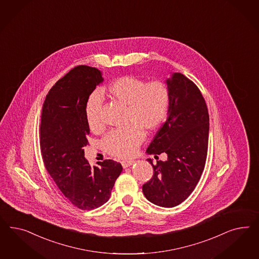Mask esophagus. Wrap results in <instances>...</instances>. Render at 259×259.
<instances>
[{"mask_svg":"<svg viewBox=\"0 0 259 259\" xmlns=\"http://www.w3.org/2000/svg\"><path fill=\"white\" fill-rule=\"evenodd\" d=\"M134 162H135L134 160H122L120 163H121L123 168H127V167L133 164Z\"/></svg>","mask_w":259,"mask_h":259,"instance_id":"esophagus-1","label":"esophagus"}]
</instances>
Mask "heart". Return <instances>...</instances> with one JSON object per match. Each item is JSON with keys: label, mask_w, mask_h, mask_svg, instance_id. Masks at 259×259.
Here are the masks:
<instances>
[{"label": "heart", "mask_w": 259, "mask_h": 259, "mask_svg": "<svg viewBox=\"0 0 259 259\" xmlns=\"http://www.w3.org/2000/svg\"><path fill=\"white\" fill-rule=\"evenodd\" d=\"M104 91L113 100L127 106V122L131 123L107 134L102 140V147L113 157H131L144 141L143 128L152 131L164 121L170 108V88L163 80L146 82L135 76H122L111 81ZM102 103V95L98 91L90 95L85 103L87 125L94 133L104 127Z\"/></svg>", "instance_id": "1"}]
</instances>
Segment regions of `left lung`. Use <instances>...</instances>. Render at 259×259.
Segmentation results:
<instances>
[{"label":"left lung","mask_w":259,"mask_h":259,"mask_svg":"<svg viewBox=\"0 0 259 259\" xmlns=\"http://www.w3.org/2000/svg\"><path fill=\"white\" fill-rule=\"evenodd\" d=\"M171 102L167 119L150 143L147 153H165L167 160L153 164L154 174L142 191L150 202L171 208L183 202L200 180L208 151L209 113L196 84L181 73L167 79Z\"/></svg>","instance_id":"left-lung-1"}]
</instances>
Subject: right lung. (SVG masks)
I'll return each instance as SVG.
<instances>
[{
    "label": "right lung",
    "instance_id": "obj_1",
    "mask_svg": "<svg viewBox=\"0 0 259 259\" xmlns=\"http://www.w3.org/2000/svg\"><path fill=\"white\" fill-rule=\"evenodd\" d=\"M103 78L101 71L78 65L60 78L47 95L39 125V146L45 167L71 203L93 210L108 201L122 167L112 159L91 167L83 146L90 133L84 107Z\"/></svg>",
    "mask_w": 259,
    "mask_h": 259
}]
</instances>
